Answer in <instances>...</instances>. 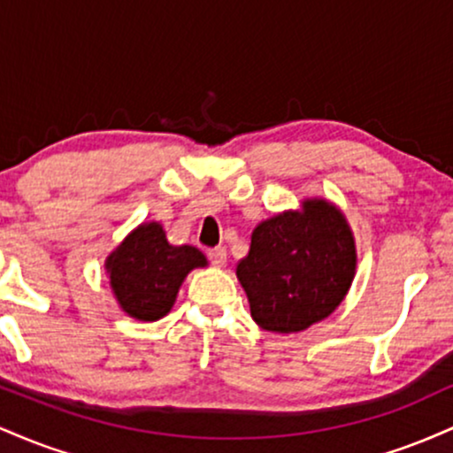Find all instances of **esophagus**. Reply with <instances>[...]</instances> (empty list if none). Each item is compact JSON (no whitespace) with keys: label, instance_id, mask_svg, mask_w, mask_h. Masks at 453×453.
<instances>
[{"label":"esophagus","instance_id":"obj_1","mask_svg":"<svg viewBox=\"0 0 453 453\" xmlns=\"http://www.w3.org/2000/svg\"><path fill=\"white\" fill-rule=\"evenodd\" d=\"M209 259L215 266H223V264L227 262V251L226 247H215V249H209Z\"/></svg>","mask_w":453,"mask_h":453}]
</instances>
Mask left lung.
Listing matches in <instances>:
<instances>
[{
	"mask_svg": "<svg viewBox=\"0 0 453 453\" xmlns=\"http://www.w3.org/2000/svg\"><path fill=\"white\" fill-rule=\"evenodd\" d=\"M356 241L345 215L327 200H304L262 221L236 277L251 317L268 332L306 330L334 313L356 274Z\"/></svg>",
	"mask_w": 453,
	"mask_h": 453,
	"instance_id": "left-lung-1",
	"label": "left lung"
}]
</instances>
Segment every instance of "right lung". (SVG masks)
Returning a JSON list of instances; mask_svg holds the SVG:
<instances>
[{
  "instance_id": "add662e5",
  "label": "right lung",
  "mask_w": 453,
  "mask_h": 453,
  "mask_svg": "<svg viewBox=\"0 0 453 453\" xmlns=\"http://www.w3.org/2000/svg\"><path fill=\"white\" fill-rule=\"evenodd\" d=\"M206 257L191 244L168 242L157 221L142 223L106 257V273L119 306L140 321H157L173 309L180 283Z\"/></svg>"
}]
</instances>
